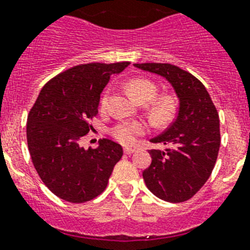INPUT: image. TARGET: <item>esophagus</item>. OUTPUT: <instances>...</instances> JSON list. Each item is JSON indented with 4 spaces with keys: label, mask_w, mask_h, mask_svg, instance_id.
Instances as JSON below:
<instances>
[{
    "label": "esophagus",
    "mask_w": 250,
    "mask_h": 250,
    "mask_svg": "<svg viewBox=\"0 0 250 250\" xmlns=\"http://www.w3.org/2000/svg\"><path fill=\"white\" fill-rule=\"evenodd\" d=\"M134 150H135V149H133V148H125V149H124V153L131 154V153H134Z\"/></svg>",
    "instance_id": "1"
}]
</instances>
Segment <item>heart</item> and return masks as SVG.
Segmentation results:
<instances>
[{"label": "heart", "instance_id": "1", "mask_svg": "<svg viewBox=\"0 0 250 250\" xmlns=\"http://www.w3.org/2000/svg\"><path fill=\"white\" fill-rule=\"evenodd\" d=\"M126 90L138 103H147L157 94V85L144 78H135L126 83ZM107 104V92L101 98V110H104ZM175 110L174 100L168 96L158 97L150 104V115L158 123L168 120ZM147 125L143 121H120L111 127V135L121 144H133L137 138L147 131Z\"/></svg>", "mask_w": 250, "mask_h": 250}]
</instances>
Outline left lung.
<instances>
[{"label":"left lung","instance_id":"obj_1","mask_svg":"<svg viewBox=\"0 0 250 250\" xmlns=\"http://www.w3.org/2000/svg\"><path fill=\"white\" fill-rule=\"evenodd\" d=\"M172 85L179 100L175 121L152 143L167 146L150 149L152 164L143 171L146 185L162 201L190 199L211 176L220 149V120L207 89L185 70L170 63H134Z\"/></svg>","mask_w":250,"mask_h":250}]
</instances>
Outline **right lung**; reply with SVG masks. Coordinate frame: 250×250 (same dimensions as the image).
Listing matches in <instances>:
<instances>
[{
  "mask_svg": "<svg viewBox=\"0 0 250 250\" xmlns=\"http://www.w3.org/2000/svg\"><path fill=\"white\" fill-rule=\"evenodd\" d=\"M129 62L85 63L59 74L43 86L28 115L26 139L33 165L49 190L63 201L84 203L107 187L123 147L101 139L85 149L80 139L98 113L101 93L111 75Z\"/></svg>",
  "mask_w": 250,
  "mask_h": 250,
  "instance_id": "1",
  "label": "right lung"
}]
</instances>
